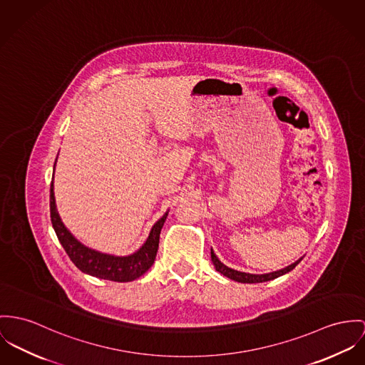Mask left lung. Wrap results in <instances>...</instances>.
Segmentation results:
<instances>
[{
  "mask_svg": "<svg viewBox=\"0 0 365 365\" xmlns=\"http://www.w3.org/2000/svg\"><path fill=\"white\" fill-rule=\"evenodd\" d=\"M211 259H212V264L215 267V269L218 272H221L224 277L229 278V279H233V281L240 282V283H261V282L272 281L275 278H279L282 275L290 272L293 268H296V265L302 261V258L299 261H296L294 264L283 268L281 271H275V272H271V274H264V275H252V274H246V272H240V271H235L229 267L224 265L218 257L214 254L212 249H211Z\"/></svg>",
  "mask_w": 365,
  "mask_h": 365,
  "instance_id": "left-lung-1",
  "label": "left lung"
}]
</instances>
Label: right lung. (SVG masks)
Returning <instances> with one entry per match:
<instances>
[{"instance_id":"add662e5","label":"right lung","mask_w":365,"mask_h":365,"mask_svg":"<svg viewBox=\"0 0 365 365\" xmlns=\"http://www.w3.org/2000/svg\"><path fill=\"white\" fill-rule=\"evenodd\" d=\"M56 167V164H54ZM50 212L51 222L56 230V237L61 242L72 262L84 274L91 277L113 282H132L140 278L143 274L148 271V268L154 264L158 245H160V233L164 222L168 217V212L153 226L147 242L143 245L140 250L128 257H115L110 254L94 252L88 247H84L79 243L63 226L56 207L54 198V183L51 182L50 189Z\"/></svg>"}]
</instances>
